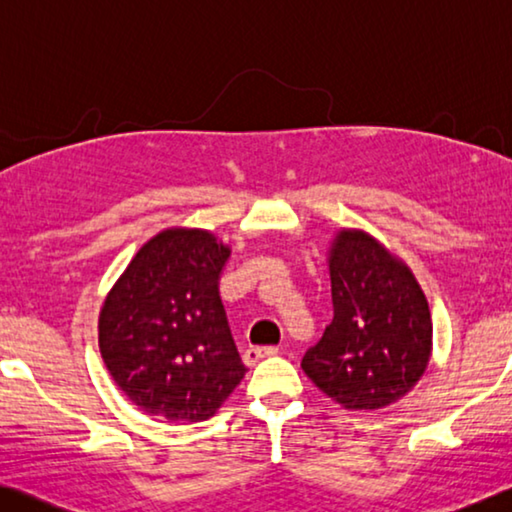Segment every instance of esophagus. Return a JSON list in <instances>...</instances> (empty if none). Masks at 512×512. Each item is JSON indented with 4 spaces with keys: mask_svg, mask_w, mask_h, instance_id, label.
<instances>
[{
    "mask_svg": "<svg viewBox=\"0 0 512 512\" xmlns=\"http://www.w3.org/2000/svg\"><path fill=\"white\" fill-rule=\"evenodd\" d=\"M280 348L278 346H250L243 351V362L248 364V367H253L259 360L264 358H271V355H278Z\"/></svg>",
    "mask_w": 512,
    "mask_h": 512,
    "instance_id": "34e87169",
    "label": "esophagus"
}]
</instances>
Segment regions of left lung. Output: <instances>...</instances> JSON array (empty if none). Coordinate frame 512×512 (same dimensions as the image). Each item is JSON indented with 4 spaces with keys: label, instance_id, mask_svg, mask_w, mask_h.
Wrapping results in <instances>:
<instances>
[{
    "label": "left lung",
    "instance_id": "1",
    "mask_svg": "<svg viewBox=\"0 0 512 512\" xmlns=\"http://www.w3.org/2000/svg\"><path fill=\"white\" fill-rule=\"evenodd\" d=\"M330 287L332 321L300 367L348 410L399 401L426 371L433 346L415 275L369 234L344 230L330 253Z\"/></svg>",
    "mask_w": 512,
    "mask_h": 512
}]
</instances>
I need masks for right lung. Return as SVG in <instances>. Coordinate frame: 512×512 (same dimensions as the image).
I'll list each match as a JSON object with an SVG mask.
<instances>
[{"mask_svg":"<svg viewBox=\"0 0 512 512\" xmlns=\"http://www.w3.org/2000/svg\"><path fill=\"white\" fill-rule=\"evenodd\" d=\"M227 257L205 230H166L136 253L104 300L102 360L148 415L209 419L248 371L218 291Z\"/></svg>","mask_w":512,"mask_h":512,"instance_id":"1","label":"right lung"}]
</instances>
